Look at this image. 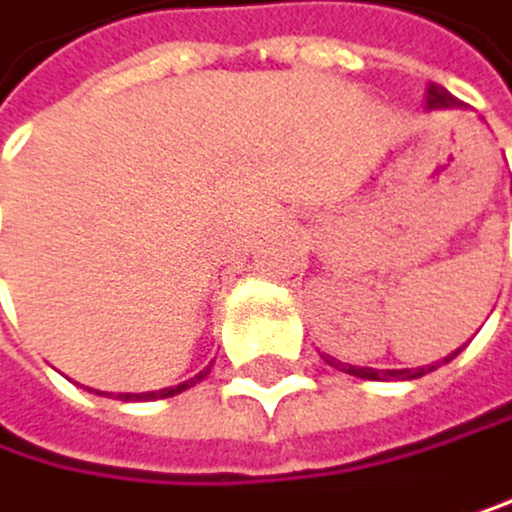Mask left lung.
<instances>
[{"label":"left lung","instance_id":"1","mask_svg":"<svg viewBox=\"0 0 512 512\" xmlns=\"http://www.w3.org/2000/svg\"><path fill=\"white\" fill-rule=\"evenodd\" d=\"M454 105H457V99L445 86H438V83L429 86V108H454ZM460 351L463 348L448 354L441 363L454 360ZM329 363H332V367H339L342 373H351V376H360V379H376V382H382V379H420V376H426V373H432L438 367V363H435V367H416V370H373V367H351V363H342V360H329Z\"/></svg>","mask_w":512,"mask_h":512}]
</instances>
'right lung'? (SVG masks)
<instances>
[{"label":"right lung","mask_w":512,"mask_h":512,"mask_svg":"<svg viewBox=\"0 0 512 512\" xmlns=\"http://www.w3.org/2000/svg\"><path fill=\"white\" fill-rule=\"evenodd\" d=\"M208 376V370H201L195 379H189V382H183V385H173V388H161V392H142V395H117L120 401H155V398H170V395H180V392H186L189 385H195V382H201Z\"/></svg>","instance_id":"obj_1"}]
</instances>
